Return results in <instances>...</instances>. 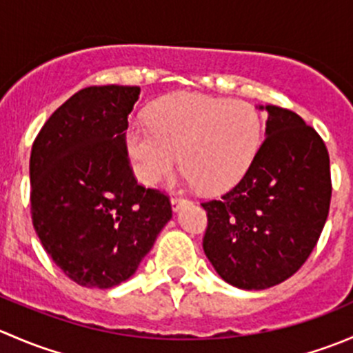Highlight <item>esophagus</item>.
Wrapping results in <instances>:
<instances>
[{
  "mask_svg": "<svg viewBox=\"0 0 353 353\" xmlns=\"http://www.w3.org/2000/svg\"><path fill=\"white\" fill-rule=\"evenodd\" d=\"M184 203H188V198H184V196H172V198H170V205H172L174 210H179V206L184 205Z\"/></svg>",
  "mask_w": 353,
  "mask_h": 353,
  "instance_id": "1",
  "label": "esophagus"
}]
</instances>
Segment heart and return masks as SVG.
<instances>
[{"label": "heart", "instance_id": "1", "mask_svg": "<svg viewBox=\"0 0 353 353\" xmlns=\"http://www.w3.org/2000/svg\"><path fill=\"white\" fill-rule=\"evenodd\" d=\"M261 121L245 102L201 94L167 95L148 110V126L126 130V148L141 183H160L181 160L203 193L234 186L254 159Z\"/></svg>", "mask_w": 353, "mask_h": 353}]
</instances>
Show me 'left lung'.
<instances>
[{"instance_id": "left-lung-1", "label": "left lung", "mask_w": 353, "mask_h": 353, "mask_svg": "<svg viewBox=\"0 0 353 353\" xmlns=\"http://www.w3.org/2000/svg\"><path fill=\"white\" fill-rule=\"evenodd\" d=\"M266 110V138L243 179L222 198L201 203L206 258L227 283L245 290L279 285L304 265L331 201L323 138L294 110Z\"/></svg>"}]
</instances>
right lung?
<instances>
[{
	"label": "right lung",
	"mask_w": 353,
	"mask_h": 353,
	"mask_svg": "<svg viewBox=\"0 0 353 353\" xmlns=\"http://www.w3.org/2000/svg\"><path fill=\"white\" fill-rule=\"evenodd\" d=\"M140 87L81 88L51 114L30 154V213L52 261L78 285L110 288L137 272L172 216L138 184L126 148Z\"/></svg>",
	"instance_id": "right-lung-1"
}]
</instances>
